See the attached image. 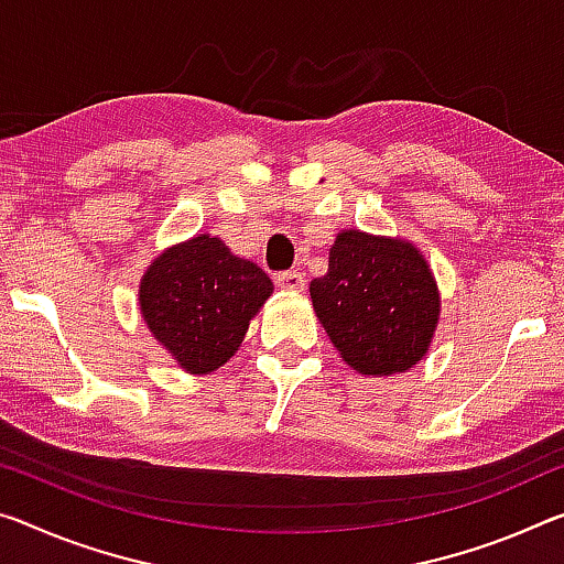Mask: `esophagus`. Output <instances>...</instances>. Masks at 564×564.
I'll return each instance as SVG.
<instances>
[{
    "mask_svg": "<svg viewBox=\"0 0 564 564\" xmlns=\"http://www.w3.org/2000/svg\"><path fill=\"white\" fill-rule=\"evenodd\" d=\"M275 283H279V289H283V291H293V293L306 291V281H303V275L299 271L275 273Z\"/></svg>",
    "mask_w": 564,
    "mask_h": 564,
    "instance_id": "34e87169",
    "label": "esophagus"
}]
</instances>
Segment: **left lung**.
Segmentation results:
<instances>
[{"mask_svg": "<svg viewBox=\"0 0 564 564\" xmlns=\"http://www.w3.org/2000/svg\"><path fill=\"white\" fill-rule=\"evenodd\" d=\"M311 299L344 361L371 377L422 361L440 321V293L419 250L359 230L338 234Z\"/></svg>", "mask_w": 564, "mask_h": 564, "instance_id": "left-lung-1", "label": "left lung"}]
</instances>
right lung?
<instances>
[{
  "instance_id": "obj_1",
  "label": "right lung",
  "mask_w": 564,
  "mask_h": 564,
  "mask_svg": "<svg viewBox=\"0 0 564 564\" xmlns=\"http://www.w3.org/2000/svg\"><path fill=\"white\" fill-rule=\"evenodd\" d=\"M271 293V279L256 263L236 258L218 238L198 236L148 268L140 311L185 371L205 373L238 351L248 321Z\"/></svg>"
}]
</instances>
